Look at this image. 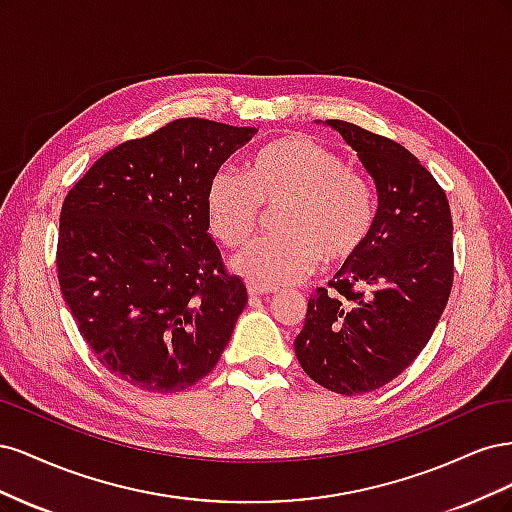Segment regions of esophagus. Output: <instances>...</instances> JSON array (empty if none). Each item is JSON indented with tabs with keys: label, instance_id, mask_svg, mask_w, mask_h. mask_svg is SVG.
<instances>
[{
	"label": "esophagus",
	"instance_id": "obj_1",
	"mask_svg": "<svg viewBox=\"0 0 512 512\" xmlns=\"http://www.w3.org/2000/svg\"><path fill=\"white\" fill-rule=\"evenodd\" d=\"M247 292H250V297H267V294L277 292V288L258 284V282H247Z\"/></svg>",
	"mask_w": 512,
	"mask_h": 512
}]
</instances>
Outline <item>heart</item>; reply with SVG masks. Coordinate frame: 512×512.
<instances>
[{
    "label": "heart",
    "instance_id": "obj_1",
    "mask_svg": "<svg viewBox=\"0 0 512 512\" xmlns=\"http://www.w3.org/2000/svg\"><path fill=\"white\" fill-rule=\"evenodd\" d=\"M211 235L232 250L250 243L275 209V235L237 258V269L269 286L292 284L318 262L339 267L363 250L376 222V196L365 175L333 149L305 136H282L254 153L245 173L222 168L209 181Z\"/></svg>",
    "mask_w": 512,
    "mask_h": 512
}]
</instances>
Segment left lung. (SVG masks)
<instances>
[{
  "instance_id": "1",
  "label": "left lung",
  "mask_w": 512,
  "mask_h": 512,
  "mask_svg": "<svg viewBox=\"0 0 512 512\" xmlns=\"http://www.w3.org/2000/svg\"><path fill=\"white\" fill-rule=\"evenodd\" d=\"M378 190L363 250L307 301L294 354L305 374L339 395L376 391L427 346L453 288V218L446 192L391 138L327 119Z\"/></svg>"
}]
</instances>
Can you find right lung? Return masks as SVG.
Returning a JSON list of instances; mask_svg holds the SVG:
<instances>
[{
    "label": "right lung",
    "mask_w": 512,
    "mask_h": 512,
    "mask_svg": "<svg viewBox=\"0 0 512 512\" xmlns=\"http://www.w3.org/2000/svg\"><path fill=\"white\" fill-rule=\"evenodd\" d=\"M254 128L185 117L106 151L59 215L57 280L96 359L138 389L203 380L247 303L209 237L211 177Z\"/></svg>",
    "instance_id": "1"
}]
</instances>
